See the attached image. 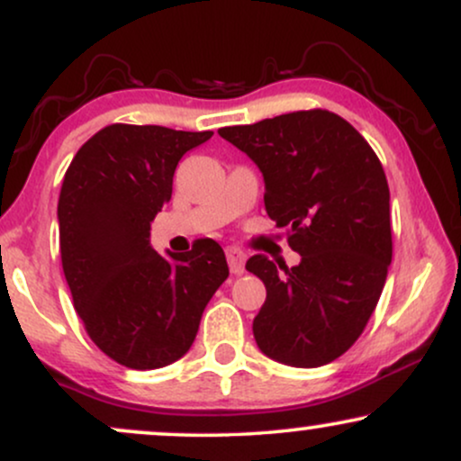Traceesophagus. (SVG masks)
Instances as JSON below:
<instances>
[{"instance_id":"34e87169","label":"esophagus","mask_w":461,"mask_h":461,"mask_svg":"<svg viewBox=\"0 0 461 461\" xmlns=\"http://www.w3.org/2000/svg\"><path fill=\"white\" fill-rule=\"evenodd\" d=\"M227 256V264H230V271L234 275H240L245 271V262H247V253L238 247H227L225 249Z\"/></svg>"}]
</instances>
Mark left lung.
<instances>
[{
	"label": "left lung",
	"instance_id": "8db88e82",
	"mask_svg": "<svg viewBox=\"0 0 461 461\" xmlns=\"http://www.w3.org/2000/svg\"><path fill=\"white\" fill-rule=\"evenodd\" d=\"M264 177V205L288 227L297 267L267 256L247 271L267 285L253 319L264 356L297 368L340 357L375 312L393 262L390 190L362 134L327 110H301L219 130Z\"/></svg>",
	"mask_w": 461,
	"mask_h": 461
}]
</instances>
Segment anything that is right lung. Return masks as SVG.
<instances>
[{
  "instance_id": "right-lung-1",
  "label": "right lung",
  "mask_w": 461,
  "mask_h": 461,
  "mask_svg": "<svg viewBox=\"0 0 461 461\" xmlns=\"http://www.w3.org/2000/svg\"><path fill=\"white\" fill-rule=\"evenodd\" d=\"M210 139L212 131L116 123L68 164L58 199L62 271L91 340L128 368H162L186 356L230 275L212 238L168 258L149 240L177 162Z\"/></svg>"
}]
</instances>
